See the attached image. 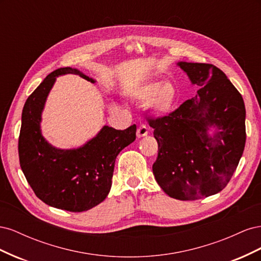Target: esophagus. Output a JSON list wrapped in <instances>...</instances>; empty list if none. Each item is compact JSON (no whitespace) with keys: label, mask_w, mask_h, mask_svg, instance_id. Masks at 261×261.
Listing matches in <instances>:
<instances>
[{"label":"esophagus","mask_w":261,"mask_h":261,"mask_svg":"<svg viewBox=\"0 0 261 261\" xmlns=\"http://www.w3.org/2000/svg\"><path fill=\"white\" fill-rule=\"evenodd\" d=\"M148 127L146 125H140L138 129H137V137L140 138V137H144V136H147L148 135Z\"/></svg>","instance_id":"1"}]
</instances>
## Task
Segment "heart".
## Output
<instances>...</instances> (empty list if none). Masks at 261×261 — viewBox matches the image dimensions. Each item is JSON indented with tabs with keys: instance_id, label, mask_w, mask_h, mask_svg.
<instances>
[{
	"instance_id": "obj_1",
	"label": "heart",
	"mask_w": 261,
	"mask_h": 261,
	"mask_svg": "<svg viewBox=\"0 0 261 261\" xmlns=\"http://www.w3.org/2000/svg\"><path fill=\"white\" fill-rule=\"evenodd\" d=\"M136 97L141 101H151L154 111L159 114L171 112L177 99L175 87L170 83L162 85L160 82H153L141 87Z\"/></svg>"
}]
</instances>
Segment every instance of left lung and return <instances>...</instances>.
Listing matches in <instances>:
<instances>
[{
    "label": "left lung",
    "mask_w": 261,
    "mask_h": 261,
    "mask_svg": "<svg viewBox=\"0 0 261 261\" xmlns=\"http://www.w3.org/2000/svg\"><path fill=\"white\" fill-rule=\"evenodd\" d=\"M178 65L201 88L173 112L156 118L146 113V120L158 141L152 165L158 184L172 198L196 200L221 192L233 176L246 141V111L242 94L220 68ZM212 124L218 133L209 138Z\"/></svg>",
    "instance_id": "left-lung-1"
}]
</instances>
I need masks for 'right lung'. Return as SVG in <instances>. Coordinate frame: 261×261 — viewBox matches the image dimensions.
Wrapping results in <instances>:
<instances>
[{
	"label": "right lung",
	"mask_w": 261,
	"mask_h": 261,
	"mask_svg": "<svg viewBox=\"0 0 261 261\" xmlns=\"http://www.w3.org/2000/svg\"><path fill=\"white\" fill-rule=\"evenodd\" d=\"M76 74L92 82L80 70H53L28 97L21 114L18 139L20 168L36 196L51 207L72 212L87 211L106 199L112 185L117 154L136 139V125L124 130L105 126L85 146L55 149L41 135V112L59 75Z\"/></svg>",
	"instance_id": "add662e5"
}]
</instances>
